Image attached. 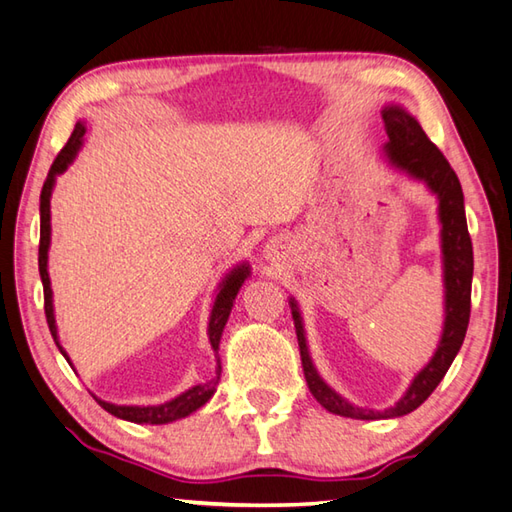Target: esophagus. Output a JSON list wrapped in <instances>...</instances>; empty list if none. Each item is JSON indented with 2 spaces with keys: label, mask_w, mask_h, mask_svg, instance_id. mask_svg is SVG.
Returning <instances> with one entry per match:
<instances>
[{
  "label": "esophagus",
  "mask_w": 512,
  "mask_h": 512,
  "mask_svg": "<svg viewBox=\"0 0 512 512\" xmlns=\"http://www.w3.org/2000/svg\"><path fill=\"white\" fill-rule=\"evenodd\" d=\"M265 254H267V258H274L276 254H278V243L276 240H272V243L267 245V249H265Z\"/></svg>",
  "instance_id": "esophagus-1"
}]
</instances>
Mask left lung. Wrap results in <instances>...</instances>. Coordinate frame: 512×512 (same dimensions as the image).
Segmentation results:
<instances>
[{
	"label": "left lung",
	"mask_w": 512,
	"mask_h": 512,
	"mask_svg": "<svg viewBox=\"0 0 512 512\" xmlns=\"http://www.w3.org/2000/svg\"><path fill=\"white\" fill-rule=\"evenodd\" d=\"M383 124L388 133V142L383 144V153L394 169L408 173L410 178L426 185L439 200V223H441V263H443V332L435 354L428 365L414 376L406 394L394 406L381 410L359 408L343 399L339 392L327 385L307 350L305 325L301 310L294 298H289L292 318L301 347V361L307 388L321 406L341 417L350 419H394L417 410L426 401L437 385L446 376L455 361L461 343L466 339L470 321V287H472V243L466 223L464 191H461L457 173L452 171L443 153L430 142L421 124L399 104L383 106Z\"/></svg>",
	"instance_id": "obj_1"
}]
</instances>
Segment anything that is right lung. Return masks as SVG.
<instances>
[{"mask_svg":"<svg viewBox=\"0 0 512 512\" xmlns=\"http://www.w3.org/2000/svg\"><path fill=\"white\" fill-rule=\"evenodd\" d=\"M84 133H86L84 122H77L69 142H66L64 149L57 153V158L51 165V171H48L44 187H42V196H40V258L37 260H40V276H42V285H44V312H46L48 330H51V334H53V341L57 347H60V352L64 354V359L69 363H71L69 354L64 352V347L60 345V339H57V325H55V314H53V289H51V278H48V247H51V194L55 187V178L69 169V165L77 156V151L82 149ZM247 276H249V265L240 263L231 269L229 274H225V278L218 285V294L214 298V305H211L209 327H207L209 343H211V347H214L216 354L220 347V336H223L227 318L231 314V307H234L236 294L240 292V287H243V283L247 281ZM216 361L218 363H216L214 379L207 383H198V385H194V388H189L182 394H178L176 399L160 403V406H115V403L102 401L98 397H95V401H98L106 412H111L113 417L131 421V423H151V426H162V423L185 419L191 412H196L198 408L205 406L211 397H214L216 385L220 381V372H223V368H220V359H216Z\"/></svg>","mask_w":512,"mask_h":512,"instance_id":"obj_1","label":"right lung"}]
</instances>
